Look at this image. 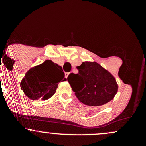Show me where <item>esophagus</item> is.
<instances>
[{
	"label": "esophagus",
	"instance_id": "esophagus-1",
	"mask_svg": "<svg viewBox=\"0 0 146 146\" xmlns=\"http://www.w3.org/2000/svg\"><path fill=\"white\" fill-rule=\"evenodd\" d=\"M69 73H67V72H66V73H65V77H66V78H67V77H68V75H69Z\"/></svg>",
	"mask_w": 146,
	"mask_h": 146
}]
</instances>
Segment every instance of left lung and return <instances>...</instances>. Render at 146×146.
Listing matches in <instances>:
<instances>
[{"mask_svg":"<svg viewBox=\"0 0 146 146\" xmlns=\"http://www.w3.org/2000/svg\"><path fill=\"white\" fill-rule=\"evenodd\" d=\"M77 68L78 74L70 73L67 80L80 102L98 106L113 100L118 85L110 72L95 62H84Z\"/></svg>","mask_w":146,"mask_h":146,"instance_id":"8db88e82","label":"left lung"}]
</instances>
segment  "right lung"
<instances>
[{
    "mask_svg": "<svg viewBox=\"0 0 146 146\" xmlns=\"http://www.w3.org/2000/svg\"><path fill=\"white\" fill-rule=\"evenodd\" d=\"M62 79L66 80L61 66L47 60L27 72L21 88L31 100H46L54 95L58 83Z\"/></svg>",
    "mask_w": 146,
    "mask_h": 146,
    "instance_id": "1",
    "label": "right lung"
}]
</instances>
